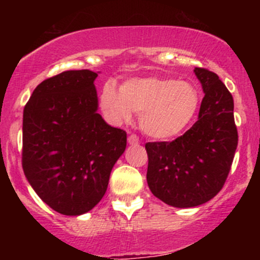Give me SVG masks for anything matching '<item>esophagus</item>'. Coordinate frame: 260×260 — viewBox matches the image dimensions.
<instances>
[{
	"label": "esophagus",
	"instance_id": "34e87169",
	"mask_svg": "<svg viewBox=\"0 0 260 260\" xmlns=\"http://www.w3.org/2000/svg\"><path fill=\"white\" fill-rule=\"evenodd\" d=\"M128 143H129L131 146H137L138 143H140V138L136 135H129L128 136Z\"/></svg>",
	"mask_w": 260,
	"mask_h": 260
}]
</instances>
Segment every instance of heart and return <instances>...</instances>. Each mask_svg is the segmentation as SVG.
Returning a JSON list of instances; mask_svg holds the SVG:
<instances>
[{
    "label": "heart",
    "instance_id": "heart-1",
    "mask_svg": "<svg viewBox=\"0 0 260 260\" xmlns=\"http://www.w3.org/2000/svg\"><path fill=\"white\" fill-rule=\"evenodd\" d=\"M201 95L192 83L165 77L132 78L120 85L107 83L98 103L104 117L113 124L140 113L141 129L156 140L176 137L198 114Z\"/></svg>",
    "mask_w": 260,
    "mask_h": 260
}]
</instances>
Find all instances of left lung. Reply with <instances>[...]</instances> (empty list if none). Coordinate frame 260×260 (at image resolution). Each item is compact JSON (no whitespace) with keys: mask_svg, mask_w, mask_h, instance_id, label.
Listing matches in <instances>:
<instances>
[{"mask_svg":"<svg viewBox=\"0 0 260 260\" xmlns=\"http://www.w3.org/2000/svg\"><path fill=\"white\" fill-rule=\"evenodd\" d=\"M205 93L199 119L172 142H148L147 183L174 208H195L224 186L238 146L232 94L215 73L195 68Z\"/></svg>","mask_w":260,"mask_h":260,"instance_id":"left-lung-1","label":"left lung"}]
</instances>
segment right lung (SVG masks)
<instances>
[{
  "mask_svg": "<svg viewBox=\"0 0 260 260\" xmlns=\"http://www.w3.org/2000/svg\"><path fill=\"white\" fill-rule=\"evenodd\" d=\"M98 73L68 70L36 86L23 109L22 167L39 198L69 216L106 193L127 133L98 113Z\"/></svg>",
  "mask_w": 260,
  "mask_h": 260,
  "instance_id": "add662e5",
  "label": "right lung"
}]
</instances>
